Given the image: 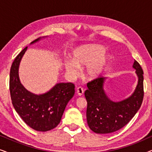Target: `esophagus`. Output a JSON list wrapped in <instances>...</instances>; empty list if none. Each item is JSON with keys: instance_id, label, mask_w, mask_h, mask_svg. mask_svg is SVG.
Listing matches in <instances>:
<instances>
[{"instance_id": "obj_1", "label": "esophagus", "mask_w": 152, "mask_h": 152, "mask_svg": "<svg viewBox=\"0 0 152 152\" xmlns=\"http://www.w3.org/2000/svg\"><path fill=\"white\" fill-rule=\"evenodd\" d=\"M77 94L79 96H82L83 94H84V90L82 87H78L77 88Z\"/></svg>"}]
</instances>
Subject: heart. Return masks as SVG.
I'll return each mask as SVG.
<instances>
[{
    "instance_id": "heart-1",
    "label": "heart",
    "mask_w": 152,
    "mask_h": 152,
    "mask_svg": "<svg viewBox=\"0 0 152 152\" xmlns=\"http://www.w3.org/2000/svg\"><path fill=\"white\" fill-rule=\"evenodd\" d=\"M72 60H66L64 66L70 79L80 75V68H84L85 78L89 81L102 75L109 66L111 55L105 48L98 44H87L77 48L72 53Z\"/></svg>"
}]
</instances>
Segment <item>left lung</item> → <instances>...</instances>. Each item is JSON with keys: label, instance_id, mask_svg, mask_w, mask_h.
<instances>
[{"label": "left lung", "instance_id": "1", "mask_svg": "<svg viewBox=\"0 0 152 152\" xmlns=\"http://www.w3.org/2000/svg\"><path fill=\"white\" fill-rule=\"evenodd\" d=\"M132 67L136 70L138 83L130 96L115 102L106 92L107 77H99L87 84L84 95L87 101L86 119L89 128L99 134H110L123 127L134 118L142 104L143 71L136 60Z\"/></svg>", "mask_w": 152, "mask_h": 152}]
</instances>
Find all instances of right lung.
<instances>
[{"mask_svg":"<svg viewBox=\"0 0 152 152\" xmlns=\"http://www.w3.org/2000/svg\"><path fill=\"white\" fill-rule=\"evenodd\" d=\"M46 37L33 41L39 42ZM28 47L24 48L12 63L10 73V91L13 107L26 124L39 132L55 128L61 121L64 110L75 94L72 83H57L48 91L35 94L25 88L19 78V66Z\"/></svg>","mask_w":152,"mask_h":152,"instance_id":"add662e5","label":"right lung"}]
</instances>
